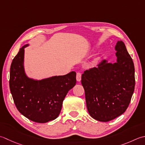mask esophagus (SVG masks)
I'll return each mask as SVG.
<instances>
[{"label":"esophagus","instance_id":"obj_1","mask_svg":"<svg viewBox=\"0 0 145 145\" xmlns=\"http://www.w3.org/2000/svg\"><path fill=\"white\" fill-rule=\"evenodd\" d=\"M81 77H82V74L80 72H77L76 73V79L78 82H80L81 80Z\"/></svg>","mask_w":145,"mask_h":145}]
</instances>
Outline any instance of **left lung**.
<instances>
[{"instance_id": "left-lung-1", "label": "left lung", "mask_w": 145, "mask_h": 145, "mask_svg": "<svg viewBox=\"0 0 145 145\" xmlns=\"http://www.w3.org/2000/svg\"><path fill=\"white\" fill-rule=\"evenodd\" d=\"M115 50L116 63L103 59L82 75L88 112L92 118L102 122L111 121L123 114L135 90L133 59L122 41H118Z\"/></svg>"}]
</instances>
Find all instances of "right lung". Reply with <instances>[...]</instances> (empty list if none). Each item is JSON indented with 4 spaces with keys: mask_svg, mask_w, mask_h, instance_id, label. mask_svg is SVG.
<instances>
[{
    "mask_svg": "<svg viewBox=\"0 0 145 145\" xmlns=\"http://www.w3.org/2000/svg\"><path fill=\"white\" fill-rule=\"evenodd\" d=\"M27 46L19 50L11 63L10 92L20 113L36 123H47L59 116L65 96L76 84V73L40 80L29 78L24 67V48Z\"/></svg>",
    "mask_w": 145,
    "mask_h": 145,
    "instance_id": "add662e5",
    "label": "right lung"
}]
</instances>
